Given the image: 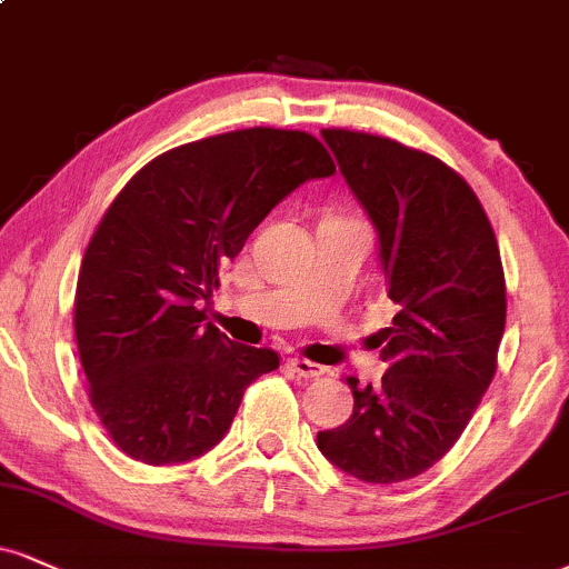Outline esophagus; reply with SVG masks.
<instances>
[{
	"instance_id": "34e87169",
	"label": "esophagus",
	"mask_w": 569,
	"mask_h": 569,
	"mask_svg": "<svg viewBox=\"0 0 569 569\" xmlns=\"http://www.w3.org/2000/svg\"><path fill=\"white\" fill-rule=\"evenodd\" d=\"M289 368L297 376H302V379H320L328 368L320 366V362H312V360H305V358H289Z\"/></svg>"
}]
</instances>
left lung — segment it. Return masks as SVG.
I'll return each instance as SVG.
<instances>
[{
	"label": "left lung",
	"mask_w": 569,
	"mask_h": 569,
	"mask_svg": "<svg viewBox=\"0 0 569 569\" xmlns=\"http://www.w3.org/2000/svg\"><path fill=\"white\" fill-rule=\"evenodd\" d=\"M379 236L387 297L379 387L347 376V423L318 432L333 467L362 482L419 477L453 448L496 373L506 283L496 232L463 177L397 140L323 129Z\"/></svg>",
	"instance_id": "8db88e82"
}]
</instances>
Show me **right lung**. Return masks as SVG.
I'll use <instances>...</instances> for the list:
<instances>
[{
  "label": "right lung",
  "instance_id": "add662e5",
  "mask_svg": "<svg viewBox=\"0 0 569 569\" xmlns=\"http://www.w3.org/2000/svg\"><path fill=\"white\" fill-rule=\"evenodd\" d=\"M337 172L307 132L238 129L167 150L124 184L79 270L73 328L89 400L134 461L203 456L228 435L272 350L207 323L219 272L307 180Z\"/></svg>",
  "mask_w": 569,
  "mask_h": 569
}]
</instances>
